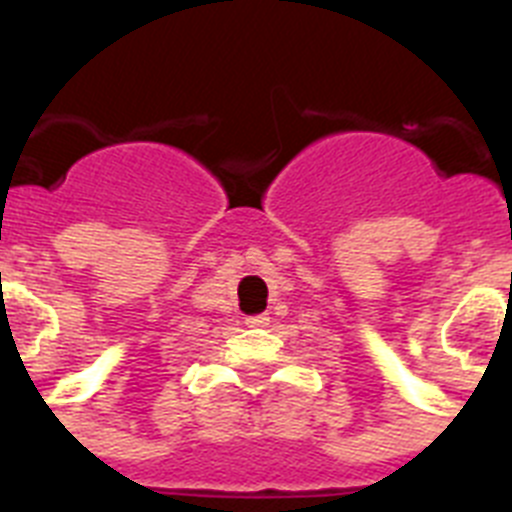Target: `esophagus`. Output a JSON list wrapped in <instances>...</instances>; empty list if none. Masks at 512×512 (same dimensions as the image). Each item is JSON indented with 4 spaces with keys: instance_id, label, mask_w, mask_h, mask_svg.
I'll list each match as a JSON object with an SVG mask.
<instances>
[{
    "instance_id": "obj_1",
    "label": "esophagus",
    "mask_w": 512,
    "mask_h": 512,
    "mask_svg": "<svg viewBox=\"0 0 512 512\" xmlns=\"http://www.w3.org/2000/svg\"><path fill=\"white\" fill-rule=\"evenodd\" d=\"M246 325L248 328H266L269 325V315H248Z\"/></svg>"
}]
</instances>
